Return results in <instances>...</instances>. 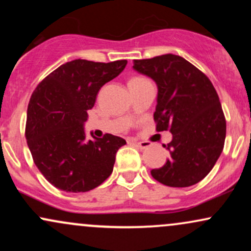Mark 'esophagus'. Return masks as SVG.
<instances>
[{"label": "esophagus", "instance_id": "34e87169", "mask_svg": "<svg viewBox=\"0 0 251 251\" xmlns=\"http://www.w3.org/2000/svg\"><path fill=\"white\" fill-rule=\"evenodd\" d=\"M135 146H137V148L140 149V150H146L148 148H150V146H151V144H149L146 142H140V143H135Z\"/></svg>", "mask_w": 251, "mask_h": 251}]
</instances>
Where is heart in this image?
<instances>
[{"label": "heart", "mask_w": 251, "mask_h": 251, "mask_svg": "<svg viewBox=\"0 0 251 251\" xmlns=\"http://www.w3.org/2000/svg\"><path fill=\"white\" fill-rule=\"evenodd\" d=\"M139 80H144V77H133L129 82H134V81H139Z\"/></svg>", "instance_id": "1"}]
</instances>
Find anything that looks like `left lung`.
<instances>
[{"mask_svg":"<svg viewBox=\"0 0 251 251\" xmlns=\"http://www.w3.org/2000/svg\"><path fill=\"white\" fill-rule=\"evenodd\" d=\"M133 68L157 83L155 129L172 133L171 142L164 145L170 158L152 170V177L172 188L194 185L211 171L224 148L226 123L214 85L174 54L134 60Z\"/></svg>","mask_w":251,"mask_h":251,"instance_id":"1","label":"left lung"}]
</instances>
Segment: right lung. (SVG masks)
I'll list each match as a JSON object with an SVG mask.
<instances>
[{"mask_svg":"<svg viewBox=\"0 0 251 251\" xmlns=\"http://www.w3.org/2000/svg\"><path fill=\"white\" fill-rule=\"evenodd\" d=\"M126 63L73 60L51 72L31 94L25 139L37 169L55 188L89 191L113 171L116 154L125 139L106 133L87 142L83 124L99 89L119 75Z\"/></svg>","mask_w":251,"mask_h":251,"instance_id":"right-lung-1","label":"right lung"}]
</instances>
